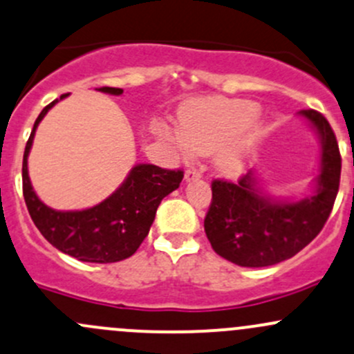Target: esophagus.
Masks as SVG:
<instances>
[{"label": "esophagus", "instance_id": "obj_1", "mask_svg": "<svg viewBox=\"0 0 354 354\" xmlns=\"http://www.w3.org/2000/svg\"><path fill=\"white\" fill-rule=\"evenodd\" d=\"M200 176H202V173H200V171L196 169V167H193V166H189L187 169V173H185V180H187V181H193V180H196V178H200Z\"/></svg>", "mask_w": 354, "mask_h": 354}]
</instances>
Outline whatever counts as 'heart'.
Here are the masks:
<instances>
[{"instance_id":"obj_1","label":"heart","mask_w":354,"mask_h":354,"mask_svg":"<svg viewBox=\"0 0 354 354\" xmlns=\"http://www.w3.org/2000/svg\"><path fill=\"white\" fill-rule=\"evenodd\" d=\"M259 105L249 100L212 96L188 103L180 111L183 142L198 154L218 151V165L239 169L252 142L249 127L259 117Z\"/></svg>"}]
</instances>
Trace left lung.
<instances>
[{
  "mask_svg": "<svg viewBox=\"0 0 354 354\" xmlns=\"http://www.w3.org/2000/svg\"><path fill=\"white\" fill-rule=\"evenodd\" d=\"M321 140L315 192L299 202L277 200L249 171L237 183L212 181L205 234L218 256L239 266L263 268L290 259L315 239L333 210L341 178V154L329 122L315 110H300Z\"/></svg>",
  "mask_w": 354,
  "mask_h": 354,
  "instance_id": "obj_1",
  "label": "left lung"
}]
</instances>
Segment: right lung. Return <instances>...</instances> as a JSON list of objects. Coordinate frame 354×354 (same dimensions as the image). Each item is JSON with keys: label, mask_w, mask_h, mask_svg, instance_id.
Returning <instances> with one entry per match:
<instances>
[{"label": "right lung", "mask_w": 354, "mask_h": 354, "mask_svg": "<svg viewBox=\"0 0 354 354\" xmlns=\"http://www.w3.org/2000/svg\"><path fill=\"white\" fill-rule=\"evenodd\" d=\"M98 91L118 96L124 89L103 86L98 88ZM66 96L68 95L54 100L40 111L25 146L21 178L28 214L40 234L64 254L86 263L122 261L132 256L146 239L159 203L180 187L183 171L162 169L154 165H137L130 169L124 183L98 205L71 212L47 207L40 202L30 183L28 154L40 120Z\"/></svg>", "instance_id": "add662e5"}]
</instances>
